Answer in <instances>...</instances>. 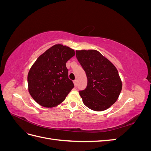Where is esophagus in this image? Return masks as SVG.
<instances>
[{"instance_id": "1", "label": "esophagus", "mask_w": 151, "mask_h": 151, "mask_svg": "<svg viewBox=\"0 0 151 151\" xmlns=\"http://www.w3.org/2000/svg\"><path fill=\"white\" fill-rule=\"evenodd\" d=\"M74 85H75L76 87L77 86V80L74 81Z\"/></svg>"}]
</instances>
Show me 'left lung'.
I'll list each match as a JSON object with an SVG mask.
<instances>
[{"label":"left lung","mask_w":151,"mask_h":151,"mask_svg":"<svg viewBox=\"0 0 151 151\" xmlns=\"http://www.w3.org/2000/svg\"><path fill=\"white\" fill-rule=\"evenodd\" d=\"M76 52L88 78L86 88L79 91L83 103L94 111L106 110L116 101L122 91V83L116 68L97 50Z\"/></svg>","instance_id":"left-lung-1"}]
</instances>
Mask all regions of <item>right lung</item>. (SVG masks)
I'll list each match as a JSON object with an SVG mask.
<instances>
[{
	"mask_svg": "<svg viewBox=\"0 0 151 151\" xmlns=\"http://www.w3.org/2000/svg\"><path fill=\"white\" fill-rule=\"evenodd\" d=\"M74 55V50L57 44L37 58L28 75L29 93L36 103L52 108L64 101L74 87L66 67L67 62Z\"/></svg>",
	"mask_w": 151,
	"mask_h": 151,
	"instance_id": "add662e5",
	"label": "right lung"
}]
</instances>
